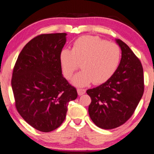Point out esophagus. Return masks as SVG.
<instances>
[{
	"label": "esophagus",
	"mask_w": 154,
	"mask_h": 154,
	"mask_svg": "<svg viewBox=\"0 0 154 154\" xmlns=\"http://www.w3.org/2000/svg\"><path fill=\"white\" fill-rule=\"evenodd\" d=\"M77 93L79 95H82L86 93V90L83 88H77Z\"/></svg>",
	"instance_id": "obj_1"
}]
</instances>
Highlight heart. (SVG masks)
<instances>
[{
    "label": "heart",
    "instance_id": "b5f03b06",
    "mask_svg": "<svg viewBox=\"0 0 154 154\" xmlns=\"http://www.w3.org/2000/svg\"><path fill=\"white\" fill-rule=\"evenodd\" d=\"M121 52L116 43L106 42L98 36H80L73 43L72 50L61 52L59 59L63 75L70 79L80 64L83 70L77 74L72 84L84 86L106 82L118 69Z\"/></svg>",
    "mask_w": 154,
    "mask_h": 154
}]
</instances>
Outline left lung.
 I'll list each match as a JSON object with an SVG mask.
<instances>
[{
	"label": "left lung",
	"mask_w": 154,
	"mask_h": 154,
	"mask_svg": "<svg viewBox=\"0 0 154 154\" xmlns=\"http://www.w3.org/2000/svg\"><path fill=\"white\" fill-rule=\"evenodd\" d=\"M122 50L118 69L109 80L86 93L91 98L88 113L96 126L112 129L125 124L144 93L143 68L140 59L125 42L117 39Z\"/></svg>",
	"instance_id": "1"
}]
</instances>
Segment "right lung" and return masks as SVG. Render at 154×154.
Returning <instances> with one entry per match:
<instances>
[{"mask_svg": "<svg viewBox=\"0 0 154 154\" xmlns=\"http://www.w3.org/2000/svg\"><path fill=\"white\" fill-rule=\"evenodd\" d=\"M66 33L43 34L29 41L18 55L11 77L15 106L35 129L50 132L63 123L77 92L62 75L59 55Z\"/></svg>", "mask_w": 154, "mask_h": 154, "instance_id": "add662e5", "label": "right lung"}]
</instances>
